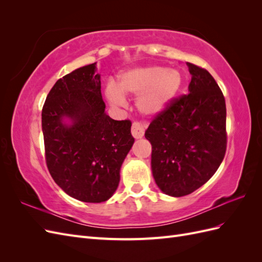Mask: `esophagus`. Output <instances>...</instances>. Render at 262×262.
Returning a JSON list of instances; mask_svg holds the SVG:
<instances>
[{
  "instance_id": "esophagus-1",
  "label": "esophagus",
  "mask_w": 262,
  "mask_h": 262,
  "mask_svg": "<svg viewBox=\"0 0 262 262\" xmlns=\"http://www.w3.org/2000/svg\"><path fill=\"white\" fill-rule=\"evenodd\" d=\"M144 131H145V125L144 124H142L140 122H133L132 128H131V132H132V136L134 138H136V139L143 138Z\"/></svg>"
}]
</instances>
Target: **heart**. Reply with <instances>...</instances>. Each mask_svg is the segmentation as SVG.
<instances>
[{"instance_id":"b5f03b06","label":"heart","mask_w":262,"mask_h":262,"mask_svg":"<svg viewBox=\"0 0 262 262\" xmlns=\"http://www.w3.org/2000/svg\"><path fill=\"white\" fill-rule=\"evenodd\" d=\"M182 86L179 71L163 67L133 68L118 77L117 86L109 83L106 97L114 106H124V95H139L138 109L146 116L163 113L177 96Z\"/></svg>"}]
</instances>
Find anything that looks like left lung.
Masks as SVG:
<instances>
[{"instance_id": "left-lung-1", "label": "left lung", "mask_w": 262, "mask_h": 262, "mask_svg": "<svg viewBox=\"0 0 262 262\" xmlns=\"http://www.w3.org/2000/svg\"><path fill=\"white\" fill-rule=\"evenodd\" d=\"M189 94L173 98L145 131L152 144L153 177L162 191L184 196L203 186L226 152V105L205 69L187 63Z\"/></svg>"}]
</instances>
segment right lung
<instances>
[{
	"mask_svg": "<svg viewBox=\"0 0 262 262\" xmlns=\"http://www.w3.org/2000/svg\"><path fill=\"white\" fill-rule=\"evenodd\" d=\"M96 63L76 69L53 85L41 113L47 167L70 196L107 201L120 181V168L134 138L130 120L105 113Z\"/></svg>",
	"mask_w": 262,
	"mask_h": 262,
	"instance_id": "1",
	"label": "right lung"
}]
</instances>
